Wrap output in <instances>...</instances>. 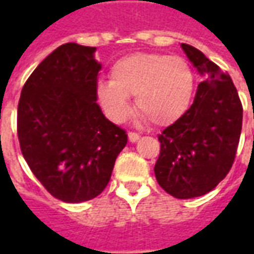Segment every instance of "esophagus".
<instances>
[{"label": "esophagus", "mask_w": 254, "mask_h": 254, "mask_svg": "<svg viewBox=\"0 0 254 254\" xmlns=\"http://www.w3.org/2000/svg\"><path fill=\"white\" fill-rule=\"evenodd\" d=\"M127 137H129V141L130 143H136V141H138V138H140V134H137V133H127Z\"/></svg>", "instance_id": "1"}]
</instances>
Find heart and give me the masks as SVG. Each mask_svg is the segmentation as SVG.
<instances>
[{"label":"heart","instance_id":"b5f03b06","mask_svg":"<svg viewBox=\"0 0 254 254\" xmlns=\"http://www.w3.org/2000/svg\"><path fill=\"white\" fill-rule=\"evenodd\" d=\"M110 77L98 81L96 98L116 124L127 120L132 110L129 96H134L137 110L154 125H171L188 111L196 84L184 58L156 53H134L117 60Z\"/></svg>","mask_w":254,"mask_h":254}]
</instances>
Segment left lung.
Wrapping results in <instances>:
<instances>
[{"mask_svg":"<svg viewBox=\"0 0 254 254\" xmlns=\"http://www.w3.org/2000/svg\"><path fill=\"white\" fill-rule=\"evenodd\" d=\"M202 81L193 105L159 134L156 181L176 198L204 196L233 166L242 129V105L233 80L196 47L181 43Z\"/></svg>","mask_w":254,"mask_h":254,"instance_id":"1","label":"left lung"}]
</instances>
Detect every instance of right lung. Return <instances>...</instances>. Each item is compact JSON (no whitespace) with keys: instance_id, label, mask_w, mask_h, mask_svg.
<instances>
[{"instance_id":"obj_1","label":"right lung","mask_w":254,"mask_h":254,"mask_svg":"<svg viewBox=\"0 0 254 254\" xmlns=\"http://www.w3.org/2000/svg\"><path fill=\"white\" fill-rule=\"evenodd\" d=\"M96 47L65 43L32 72L20 95L17 134L27 165L64 202L88 201L107 187L127 134L96 98Z\"/></svg>"}]
</instances>
